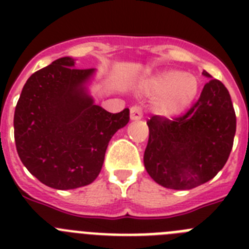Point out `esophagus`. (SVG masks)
Wrapping results in <instances>:
<instances>
[{
    "mask_svg": "<svg viewBox=\"0 0 249 249\" xmlns=\"http://www.w3.org/2000/svg\"><path fill=\"white\" fill-rule=\"evenodd\" d=\"M142 108H141L140 106H133V107H131V109H129V117H131L132 121H137V120H141L142 118Z\"/></svg>",
    "mask_w": 249,
    "mask_h": 249,
    "instance_id": "obj_1",
    "label": "esophagus"
}]
</instances>
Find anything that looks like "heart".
Masks as SVG:
<instances>
[{
  "mask_svg": "<svg viewBox=\"0 0 249 249\" xmlns=\"http://www.w3.org/2000/svg\"><path fill=\"white\" fill-rule=\"evenodd\" d=\"M141 89L155 97L153 108L160 116L175 117L186 111L197 97L199 80L196 74L166 70L142 81Z\"/></svg>",
  "mask_w": 249,
  "mask_h": 249,
  "instance_id": "heart-1",
  "label": "heart"
}]
</instances>
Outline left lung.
I'll use <instances>...</instances> for the list:
<instances>
[{
	"mask_svg": "<svg viewBox=\"0 0 249 249\" xmlns=\"http://www.w3.org/2000/svg\"><path fill=\"white\" fill-rule=\"evenodd\" d=\"M198 101L175 120L153 116L144 167L152 179L169 190H192L223 168L236 135V113L228 89L208 72Z\"/></svg>",
	"mask_w": 249,
	"mask_h": 249,
	"instance_id": "obj_1",
	"label": "left lung"
}]
</instances>
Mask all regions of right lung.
I'll return each instance as SVG.
<instances>
[{"mask_svg": "<svg viewBox=\"0 0 249 249\" xmlns=\"http://www.w3.org/2000/svg\"><path fill=\"white\" fill-rule=\"evenodd\" d=\"M62 57L25 83L13 118L19 160L32 176L56 190H74L97 178L112 136L129 121V109L109 113L87 85L94 68L78 70Z\"/></svg>", "mask_w": 249, "mask_h": 249, "instance_id": "1", "label": "right lung"}]
</instances>
